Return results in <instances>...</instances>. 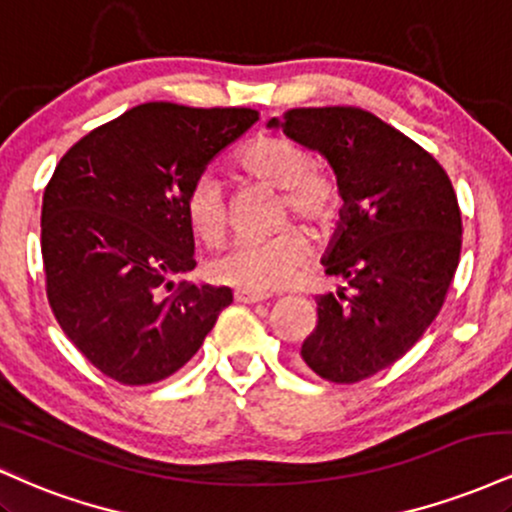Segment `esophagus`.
Masks as SVG:
<instances>
[{"label":"esophagus","instance_id":"esophagus-1","mask_svg":"<svg viewBox=\"0 0 512 512\" xmlns=\"http://www.w3.org/2000/svg\"><path fill=\"white\" fill-rule=\"evenodd\" d=\"M233 298H236L238 303H262L267 301V296H262V293H252V291H236L233 293Z\"/></svg>","mask_w":512,"mask_h":512}]
</instances>
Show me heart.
<instances>
[{"label":"heart","instance_id":"b5f03b06","mask_svg":"<svg viewBox=\"0 0 512 512\" xmlns=\"http://www.w3.org/2000/svg\"><path fill=\"white\" fill-rule=\"evenodd\" d=\"M240 166L250 175L284 190V209L325 226L339 207V187L325 168L315 166L313 154L284 134H262L240 154ZM192 231L204 243L216 245L228 233V199L219 175L202 173L185 199ZM310 243L301 228L289 226L267 238H240L211 262V276L240 291L272 293L289 284L296 269L308 260Z\"/></svg>","mask_w":512,"mask_h":512}]
</instances>
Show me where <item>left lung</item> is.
<instances>
[{
    "label": "left lung",
    "mask_w": 512,
    "mask_h": 512,
    "mask_svg": "<svg viewBox=\"0 0 512 512\" xmlns=\"http://www.w3.org/2000/svg\"><path fill=\"white\" fill-rule=\"evenodd\" d=\"M269 127L337 175L344 207L322 264L346 289L315 298L301 356L330 383H358L407 354L443 308L462 250L457 195L436 158L368 110L293 108Z\"/></svg>",
    "instance_id": "8db88e82"
}]
</instances>
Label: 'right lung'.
Returning <instances> with one entry per match:
<instances>
[{
    "instance_id": "1",
    "label": "right lung",
    "mask_w": 512,
    "mask_h": 512,
    "mask_svg": "<svg viewBox=\"0 0 512 512\" xmlns=\"http://www.w3.org/2000/svg\"><path fill=\"white\" fill-rule=\"evenodd\" d=\"M260 120L250 108L144 103L79 139L45 187L48 301L103 375L151 385L197 354L228 286L178 281L197 267L192 182Z\"/></svg>"
}]
</instances>
